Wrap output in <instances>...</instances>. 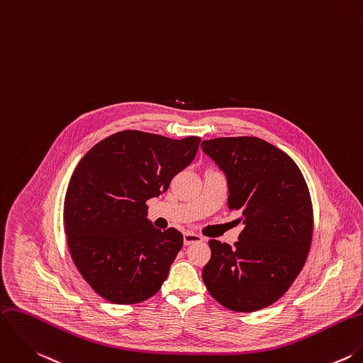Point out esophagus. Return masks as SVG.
<instances>
[{
  "instance_id": "obj_1",
  "label": "esophagus",
  "mask_w": 363,
  "mask_h": 363,
  "mask_svg": "<svg viewBox=\"0 0 363 363\" xmlns=\"http://www.w3.org/2000/svg\"><path fill=\"white\" fill-rule=\"evenodd\" d=\"M183 240H184V245H191V243H196V242L203 241V238L197 234H193V233H186L183 235Z\"/></svg>"
}]
</instances>
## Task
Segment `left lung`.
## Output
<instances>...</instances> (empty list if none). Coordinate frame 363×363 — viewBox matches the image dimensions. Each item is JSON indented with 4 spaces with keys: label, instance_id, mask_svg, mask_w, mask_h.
<instances>
[{
    "label": "left lung",
    "instance_id": "obj_1",
    "mask_svg": "<svg viewBox=\"0 0 363 363\" xmlns=\"http://www.w3.org/2000/svg\"><path fill=\"white\" fill-rule=\"evenodd\" d=\"M225 173L228 208L243 230L234 246L211 240L203 267L210 294L225 308L250 313L277 301L301 272L313 238V204L296 162L255 136L203 140Z\"/></svg>",
    "mask_w": 363,
    "mask_h": 363
}]
</instances>
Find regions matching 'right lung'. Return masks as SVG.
<instances>
[{
    "label": "right lung",
    "mask_w": 363,
    "mask_h": 363,
    "mask_svg": "<svg viewBox=\"0 0 363 363\" xmlns=\"http://www.w3.org/2000/svg\"><path fill=\"white\" fill-rule=\"evenodd\" d=\"M201 139H170L121 130L79 162L65 197L72 259L91 289L114 304H136L159 291L183 246V235L146 218V201L169 189Z\"/></svg>",
    "instance_id": "1"
}]
</instances>
